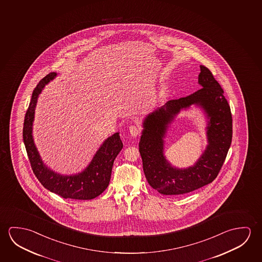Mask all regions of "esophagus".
Returning a JSON list of instances; mask_svg holds the SVG:
<instances>
[{"instance_id":"34e87169","label":"esophagus","mask_w":262,"mask_h":262,"mask_svg":"<svg viewBox=\"0 0 262 262\" xmlns=\"http://www.w3.org/2000/svg\"><path fill=\"white\" fill-rule=\"evenodd\" d=\"M129 132H130L132 137H137L140 134V127L137 125H130L129 126Z\"/></svg>"}]
</instances>
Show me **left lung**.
<instances>
[{"instance_id": "1", "label": "left lung", "mask_w": 262, "mask_h": 262, "mask_svg": "<svg viewBox=\"0 0 262 262\" xmlns=\"http://www.w3.org/2000/svg\"><path fill=\"white\" fill-rule=\"evenodd\" d=\"M201 89L190 96L170 100L143 121L139 152L145 179L162 195H183L211 183L223 166L232 139V116L224 91L211 72L200 66ZM200 107L207 118L206 149L193 166H172L163 154L167 130L181 110Z\"/></svg>"}]
</instances>
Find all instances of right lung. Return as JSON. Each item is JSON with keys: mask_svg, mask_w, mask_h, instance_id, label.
<instances>
[{"mask_svg": "<svg viewBox=\"0 0 262 262\" xmlns=\"http://www.w3.org/2000/svg\"><path fill=\"white\" fill-rule=\"evenodd\" d=\"M56 75V73H50L46 75L33 90L29 107L25 114L23 129L26 152L33 173L46 189L63 199L93 200L102 194L108 187L113 164L123 148V143L119 133H115L106 138L100 145L89 165L77 174H59L46 166L33 141V124L39 95L46 84L53 81Z\"/></svg>", "mask_w": 262, "mask_h": 262, "instance_id": "add662e5", "label": "right lung"}]
</instances>
